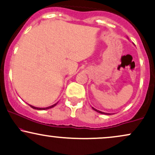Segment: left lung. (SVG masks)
<instances>
[{"mask_svg": "<svg viewBox=\"0 0 155 155\" xmlns=\"http://www.w3.org/2000/svg\"><path fill=\"white\" fill-rule=\"evenodd\" d=\"M92 108L94 110H95L96 112H97V113H101V114H105V115H111L112 114V113H104V112H102L100 110H98L95 109V108L93 107H92Z\"/></svg>", "mask_w": 155, "mask_h": 155, "instance_id": "left-lung-1", "label": "left lung"}]
</instances>
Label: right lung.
Listing matches in <instances>:
<instances>
[{
    "mask_svg": "<svg viewBox=\"0 0 155 155\" xmlns=\"http://www.w3.org/2000/svg\"><path fill=\"white\" fill-rule=\"evenodd\" d=\"M58 104V102L57 103H55V104H54V105H51V106H49V107H35V106H32V105H29V106H30L31 107H32L33 109H35V110H48V109H50V108H52V107H55V105H56Z\"/></svg>",
    "mask_w": 155,
    "mask_h": 155,
    "instance_id": "right-lung-1",
    "label": "right lung"
}]
</instances>
